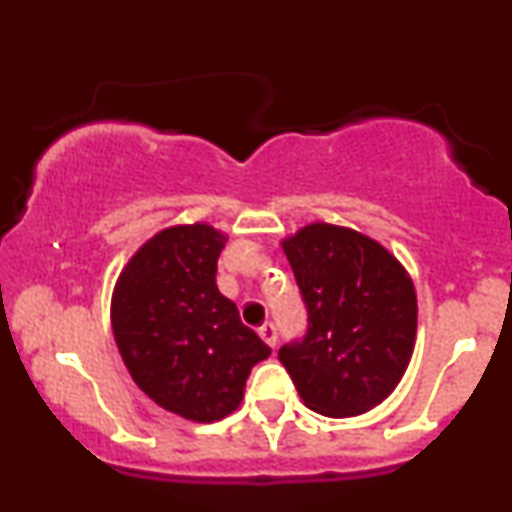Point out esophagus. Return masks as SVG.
Returning <instances> with one entry per match:
<instances>
[{
	"label": "esophagus",
	"instance_id": "34e87169",
	"mask_svg": "<svg viewBox=\"0 0 512 512\" xmlns=\"http://www.w3.org/2000/svg\"><path fill=\"white\" fill-rule=\"evenodd\" d=\"M257 334H260L264 344H269V346H272V349H274L276 339H279V337H276V327L272 325V322H264L260 330H257Z\"/></svg>",
	"mask_w": 512,
	"mask_h": 512
}]
</instances>
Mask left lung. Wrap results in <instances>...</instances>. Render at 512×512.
<instances>
[{
    "mask_svg": "<svg viewBox=\"0 0 512 512\" xmlns=\"http://www.w3.org/2000/svg\"><path fill=\"white\" fill-rule=\"evenodd\" d=\"M308 330L279 349L305 407L356 416L378 407L409 366L416 291L383 245L351 228L310 223L284 240Z\"/></svg>",
    "mask_w": 512,
    "mask_h": 512,
    "instance_id": "8db88e82",
    "label": "left lung"
}]
</instances>
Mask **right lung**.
<instances>
[{"label":"right lung","instance_id":"obj_1","mask_svg":"<svg viewBox=\"0 0 512 512\" xmlns=\"http://www.w3.org/2000/svg\"><path fill=\"white\" fill-rule=\"evenodd\" d=\"M223 245L207 223L156 233L122 269L110 310L139 390L197 424L236 411L252 366L272 354L216 286Z\"/></svg>","mask_w":512,"mask_h":512}]
</instances>
